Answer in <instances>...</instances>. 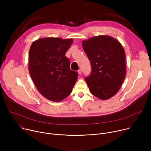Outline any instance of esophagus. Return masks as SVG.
I'll list each match as a JSON object with an SVG mask.
<instances>
[{"mask_svg": "<svg viewBox=\"0 0 151 151\" xmlns=\"http://www.w3.org/2000/svg\"><path fill=\"white\" fill-rule=\"evenodd\" d=\"M78 74H79V75H81V73H82L81 70H78Z\"/></svg>", "mask_w": 151, "mask_h": 151, "instance_id": "34e87169", "label": "esophagus"}]
</instances>
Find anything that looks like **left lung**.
<instances>
[{
  "mask_svg": "<svg viewBox=\"0 0 151 151\" xmlns=\"http://www.w3.org/2000/svg\"><path fill=\"white\" fill-rule=\"evenodd\" d=\"M82 44L91 66L90 75L85 79L90 93L101 100L111 98L118 92L126 76L122 45L107 35L92 37Z\"/></svg>",
  "mask_w": 151,
  "mask_h": 151,
  "instance_id": "left-lung-1",
  "label": "left lung"
}]
</instances>
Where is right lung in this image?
<instances>
[{"mask_svg": "<svg viewBox=\"0 0 151 151\" xmlns=\"http://www.w3.org/2000/svg\"><path fill=\"white\" fill-rule=\"evenodd\" d=\"M72 43V39L44 37L34 41L30 48V75L39 92L48 100H64L77 81L78 73L70 70L65 55Z\"/></svg>", "mask_w": 151, "mask_h": 151, "instance_id": "1", "label": "right lung"}]
</instances>
